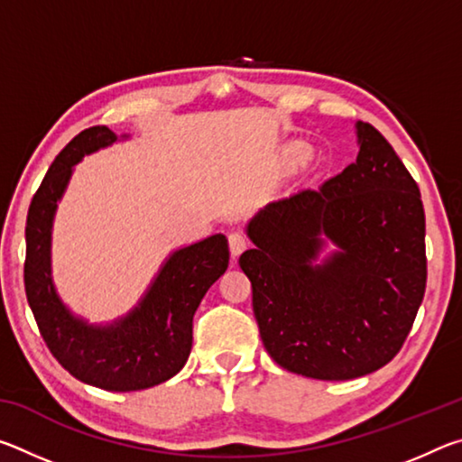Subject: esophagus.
<instances>
[{
  "label": "esophagus",
  "instance_id": "esophagus-1",
  "mask_svg": "<svg viewBox=\"0 0 462 462\" xmlns=\"http://www.w3.org/2000/svg\"><path fill=\"white\" fill-rule=\"evenodd\" d=\"M228 242H230V253L234 259L246 248V236L242 232H230L228 234Z\"/></svg>",
  "mask_w": 462,
  "mask_h": 462
}]
</instances>
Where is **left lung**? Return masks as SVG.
I'll return each mask as SVG.
<instances>
[{"label": "left lung", "instance_id": "obj_1", "mask_svg": "<svg viewBox=\"0 0 462 462\" xmlns=\"http://www.w3.org/2000/svg\"><path fill=\"white\" fill-rule=\"evenodd\" d=\"M355 162L248 224L240 254L264 348L283 369L346 381L400 353L426 291V217L418 183L385 136L356 124ZM326 233L341 253L310 267Z\"/></svg>", "mask_w": 462, "mask_h": 462}]
</instances>
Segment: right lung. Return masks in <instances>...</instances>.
Returning a JSON list of instances; mask_svg holds the SVG:
<instances>
[{"mask_svg": "<svg viewBox=\"0 0 462 462\" xmlns=\"http://www.w3.org/2000/svg\"><path fill=\"white\" fill-rule=\"evenodd\" d=\"M114 140L106 126L83 130L46 171L26 217L24 285L46 346L75 379L107 391H138L183 369L191 353L193 314L228 269L230 250L222 234L177 250L143 303L114 326L93 328L69 314L51 281L52 216L75 162Z\"/></svg>", "mask_w": 462, "mask_h": 462, "instance_id": "right-lung-1", "label": "right lung"}]
</instances>
